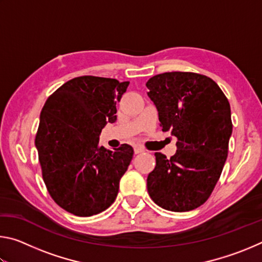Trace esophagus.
I'll list each match as a JSON object with an SVG mask.
<instances>
[{
    "label": "esophagus",
    "instance_id": "esophagus-1",
    "mask_svg": "<svg viewBox=\"0 0 262 262\" xmlns=\"http://www.w3.org/2000/svg\"><path fill=\"white\" fill-rule=\"evenodd\" d=\"M134 152L135 154H142V152H144V149L142 147H139V145H136V147H134Z\"/></svg>",
    "mask_w": 262,
    "mask_h": 262
}]
</instances>
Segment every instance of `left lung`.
Here are the masks:
<instances>
[{"instance_id": "obj_1", "label": "left lung", "mask_w": 262, "mask_h": 262, "mask_svg": "<svg viewBox=\"0 0 262 262\" xmlns=\"http://www.w3.org/2000/svg\"><path fill=\"white\" fill-rule=\"evenodd\" d=\"M163 132L177 137L170 159L156 152L148 193L163 209L189 211L203 205L219 181L232 134L229 100L205 75L172 72L147 82Z\"/></svg>"}]
</instances>
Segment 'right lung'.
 I'll list each match as a JSON object with an SVG mask.
<instances>
[{"mask_svg": "<svg viewBox=\"0 0 262 262\" xmlns=\"http://www.w3.org/2000/svg\"><path fill=\"white\" fill-rule=\"evenodd\" d=\"M129 82L81 76L61 85L41 110L35 135L42 179L57 205L92 216L112 205L134 150L99 145L106 123L117 121V103Z\"/></svg>", "mask_w": 262, "mask_h": 262, "instance_id": "add662e5", "label": "right lung"}]
</instances>
